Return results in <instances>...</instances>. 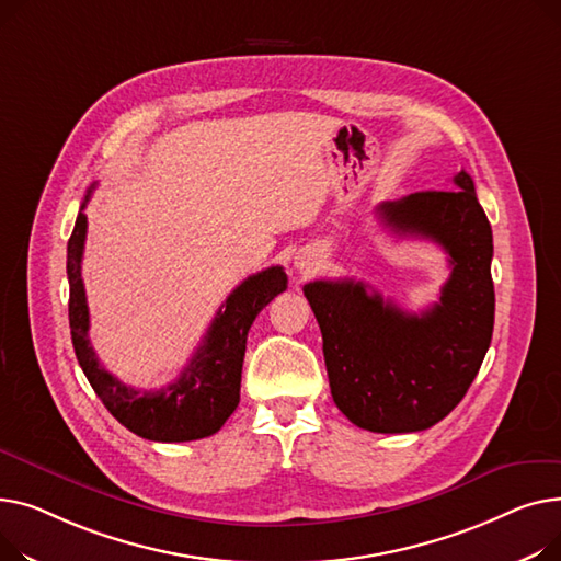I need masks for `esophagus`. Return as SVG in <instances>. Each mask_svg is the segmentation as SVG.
<instances>
[{
    "label": "esophagus",
    "instance_id": "obj_1",
    "mask_svg": "<svg viewBox=\"0 0 561 561\" xmlns=\"http://www.w3.org/2000/svg\"><path fill=\"white\" fill-rule=\"evenodd\" d=\"M296 270L301 274H312L317 270V260L312 255H299L296 257Z\"/></svg>",
    "mask_w": 561,
    "mask_h": 561
}]
</instances>
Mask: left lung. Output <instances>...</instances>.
I'll return each mask as SVG.
<instances>
[{
	"instance_id": "left-lung-1",
	"label": "left lung",
	"mask_w": 561,
	"mask_h": 561,
	"mask_svg": "<svg viewBox=\"0 0 561 561\" xmlns=\"http://www.w3.org/2000/svg\"><path fill=\"white\" fill-rule=\"evenodd\" d=\"M455 190L385 202L378 215L397 236L437 242L450 262L439 304L410 314L359 280L304 287L323 337L335 405L371 433H419L465 399L493 333L489 219L462 170Z\"/></svg>"
}]
</instances>
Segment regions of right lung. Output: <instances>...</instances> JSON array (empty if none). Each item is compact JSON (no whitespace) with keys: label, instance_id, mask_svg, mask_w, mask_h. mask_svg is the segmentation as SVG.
<instances>
[{"label":"right lung","instance_id":"right-lung-1","mask_svg":"<svg viewBox=\"0 0 561 561\" xmlns=\"http://www.w3.org/2000/svg\"><path fill=\"white\" fill-rule=\"evenodd\" d=\"M90 192L81 204L68 242L72 344L88 382L106 410L142 439L172 444L215 435L240 403L249 328L257 312L274 301V296L287 289L283 267H270L253 274L230 291L226 304L213 319L202 346L196 348L179 380L156 391L128 387L99 365L88 340L90 314L81 278V257L88 230L83 208L90 199Z\"/></svg>","mask_w":561,"mask_h":561}]
</instances>
